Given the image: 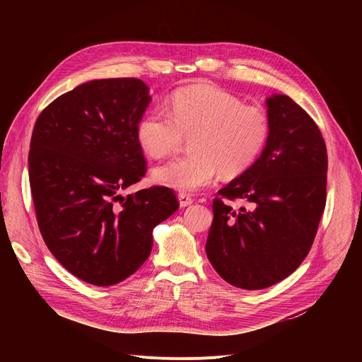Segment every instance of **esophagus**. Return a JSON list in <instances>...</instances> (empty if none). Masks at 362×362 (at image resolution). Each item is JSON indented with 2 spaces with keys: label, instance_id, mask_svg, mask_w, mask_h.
<instances>
[{
  "label": "esophagus",
  "instance_id": "obj_1",
  "mask_svg": "<svg viewBox=\"0 0 362 362\" xmlns=\"http://www.w3.org/2000/svg\"><path fill=\"white\" fill-rule=\"evenodd\" d=\"M177 198H179L180 206H187V205H191V204L194 202V198H192L191 195H187V194H183V192H180V194L177 195Z\"/></svg>",
  "mask_w": 362,
  "mask_h": 362
}]
</instances>
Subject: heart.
<instances>
[{
	"instance_id": "heart-1",
	"label": "heart",
	"mask_w": 362,
	"mask_h": 362,
	"mask_svg": "<svg viewBox=\"0 0 362 362\" xmlns=\"http://www.w3.org/2000/svg\"><path fill=\"white\" fill-rule=\"evenodd\" d=\"M168 111H151L136 124L145 154L160 160L175 156L191 139L189 156L154 170V180L180 192H195L218 173L236 177L250 170L270 138L269 112L246 105L224 89L194 85L177 89Z\"/></svg>"
}]
</instances>
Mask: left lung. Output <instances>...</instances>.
I'll return each mask as SVG.
<instances>
[{"mask_svg": "<svg viewBox=\"0 0 362 362\" xmlns=\"http://www.w3.org/2000/svg\"><path fill=\"white\" fill-rule=\"evenodd\" d=\"M272 132L262 154L218 191L205 245L232 286L258 291L292 274L308 255L326 206L327 149L310 114L288 95L267 100ZM236 199L245 206L235 211Z\"/></svg>", "mask_w": 362, "mask_h": 362, "instance_id": "1", "label": "left lung"}]
</instances>
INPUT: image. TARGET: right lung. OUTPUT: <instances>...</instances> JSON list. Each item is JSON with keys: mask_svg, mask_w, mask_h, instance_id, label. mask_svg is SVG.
<instances>
[{"mask_svg": "<svg viewBox=\"0 0 362 362\" xmlns=\"http://www.w3.org/2000/svg\"><path fill=\"white\" fill-rule=\"evenodd\" d=\"M149 101L141 79L90 81L54 100L33 127L29 182L41 235L67 272L95 286L135 273L154 227L179 208L165 186L120 195L146 173L136 124Z\"/></svg>", "mask_w": 362, "mask_h": 362, "instance_id": "add662e5", "label": "right lung"}]
</instances>
